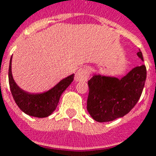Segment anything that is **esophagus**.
I'll use <instances>...</instances> for the list:
<instances>
[{
	"label": "esophagus",
	"mask_w": 156,
	"mask_h": 156,
	"mask_svg": "<svg viewBox=\"0 0 156 156\" xmlns=\"http://www.w3.org/2000/svg\"><path fill=\"white\" fill-rule=\"evenodd\" d=\"M90 76V71L87 69H78L75 73L74 79L77 82H81V81H87L88 79Z\"/></svg>",
	"instance_id": "1"
}]
</instances>
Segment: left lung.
Returning <instances> with one entry per match:
<instances>
[{
	"label": "left lung",
	"instance_id": "1",
	"mask_svg": "<svg viewBox=\"0 0 156 156\" xmlns=\"http://www.w3.org/2000/svg\"><path fill=\"white\" fill-rule=\"evenodd\" d=\"M137 56L143 60L141 51ZM147 78V68L137 66L121 79L95 74L87 82V109L97 122H110L127 115L141 97Z\"/></svg>",
	"mask_w": 156,
	"mask_h": 156
}]
</instances>
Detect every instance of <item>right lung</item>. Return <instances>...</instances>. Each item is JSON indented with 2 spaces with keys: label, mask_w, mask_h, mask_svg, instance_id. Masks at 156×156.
I'll return each instance as SVG.
<instances>
[{
  "label": "right lung",
  "mask_w": 156,
  "mask_h": 156,
  "mask_svg": "<svg viewBox=\"0 0 156 156\" xmlns=\"http://www.w3.org/2000/svg\"><path fill=\"white\" fill-rule=\"evenodd\" d=\"M11 59L9 66V83L15 103L26 115L37 118L49 116L56 109L59 97L73 82L74 74L64 78L51 90L39 94H31L23 91L15 83L11 72Z\"/></svg>",
  "instance_id": "obj_1"
}]
</instances>
